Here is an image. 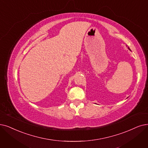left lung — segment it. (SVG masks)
<instances>
[{
	"mask_svg": "<svg viewBox=\"0 0 148 148\" xmlns=\"http://www.w3.org/2000/svg\"><path fill=\"white\" fill-rule=\"evenodd\" d=\"M128 49H129V50H130V49L129 48V47H128Z\"/></svg>",
	"mask_w": 148,
	"mask_h": 148,
	"instance_id": "1",
	"label": "left lung"
}]
</instances>
